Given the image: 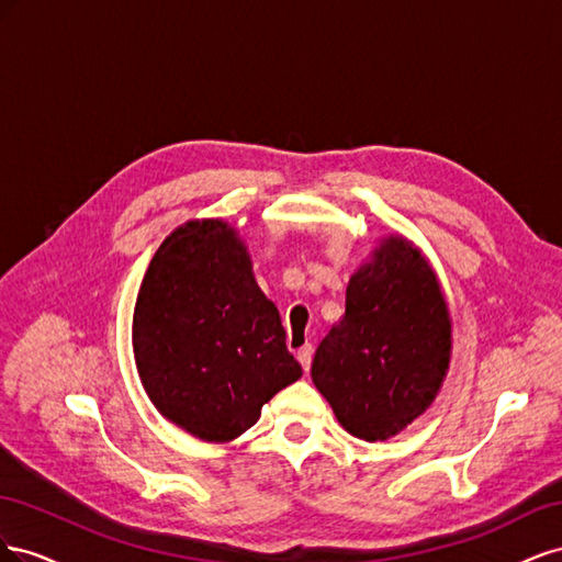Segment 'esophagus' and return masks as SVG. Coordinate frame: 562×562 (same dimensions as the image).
I'll return each mask as SVG.
<instances>
[{
  "label": "esophagus",
  "mask_w": 562,
  "mask_h": 562,
  "mask_svg": "<svg viewBox=\"0 0 562 562\" xmlns=\"http://www.w3.org/2000/svg\"><path fill=\"white\" fill-rule=\"evenodd\" d=\"M312 356H314V347H312V345H304V347H300V349H297V361L302 363V368H304V370H310V366H312Z\"/></svg>",
  "instance_id": "34e87169"
}]
</instances>
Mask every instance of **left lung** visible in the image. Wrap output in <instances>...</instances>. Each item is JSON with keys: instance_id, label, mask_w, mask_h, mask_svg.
<instances>
[{"instance_id": "left-lung-1", "label": "left lung", "mask_w": 562, "mask_h": 562, "mask_svg": "<svg viewBox=\"0 0 562 562\" xmlns=\"http://www.w3.org/2000/svg\"><path fill=\"white\" fill-rule=\"evenodd\" d=\"M450 349L452 323L431 265L403 236H386L349 279L345 316L318 345L312 380L337 422L372 443L427 411Z\"/></svg>"}]
</instances>
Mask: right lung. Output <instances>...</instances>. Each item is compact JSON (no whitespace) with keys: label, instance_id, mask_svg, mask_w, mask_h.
Segmentation results:
<instances>
[{"label":"right lung","instance_id":"obj_1","mask_svg":"<svg viewBox=\"0 0 562 562\" xmlns=\"http://www.w3.org/2000/svg\"><path fill=\"white\" fill-rule=\"evenodd\" d=\"M133 353L157 411L209 443L241 436L302 378L279 310L223 220H190L159 246L135 300Z\"/></svg>","mask_w":562,"mask_h":562}]
</instances>
